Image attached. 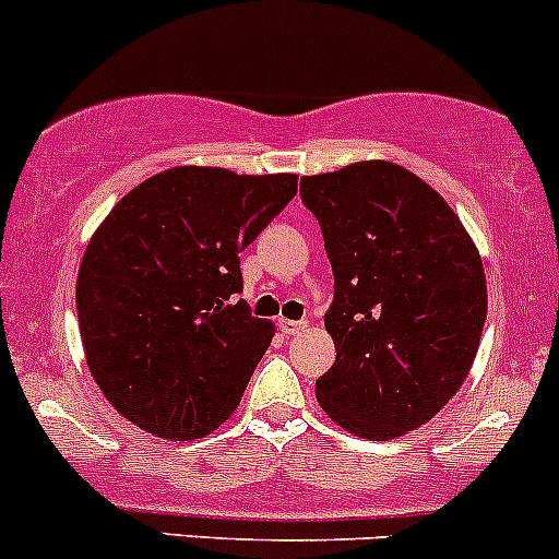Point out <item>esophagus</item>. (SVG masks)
<instances>
[{
	"label": "esophagus",
	"mask_w": 559,
	"mask_h": 559,
	"mask_svg": "<svg viewBox=\"0 0 559 559\" xmlns=\"http://www.w3.org/2000/svg\"><path fill=\"white\" fill-rule=\"evenodd\" d=\"M304 328H307V322H301V320H280V331L287 333V336H293V333H301Z\"/></svg>",
	"instance_id": "34e87169"
}]
</instances>
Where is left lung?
I'll return each instance as SVG.
<instances>
[{
  "mask_svg": "<svg viewBox=\"0 0 559 559\" xmlns=\"http://www.w3.org/2000/svg\"><path fill=\"white\" fill-rule=\"evenodd\" d=\"M333 269L336 364L314 384L349 433L388 441L441 412L474 366L487 280L474 239L425 180L390 160L301 177Z\"/></svg>",
  "mask_w": 559,
  "mask_h": 559,
  "instance_id": "1",
  "label": "left lung"
}]
</instances>
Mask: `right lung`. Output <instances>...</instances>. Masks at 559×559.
Here are the masks:
<instances>
[{
  "label": "right lung",
  "mask_w": 559,
  "mask_h": 559,
  "mask_svg": "<svg viewBox=\"0 0 559 559\" xmlns=\"http://www.w3.org/2000/svg\"><path fill=\"white\" fill-rule=\"evenodd\" d=\"M296 191V175L171 166L96 228L74 290L80 336L99 390L136 428L191 441L237 412L274 338V322L231 304L239 252Z\"/></svg>",
  "instance_id": "obj_1"
}]
</instances>
